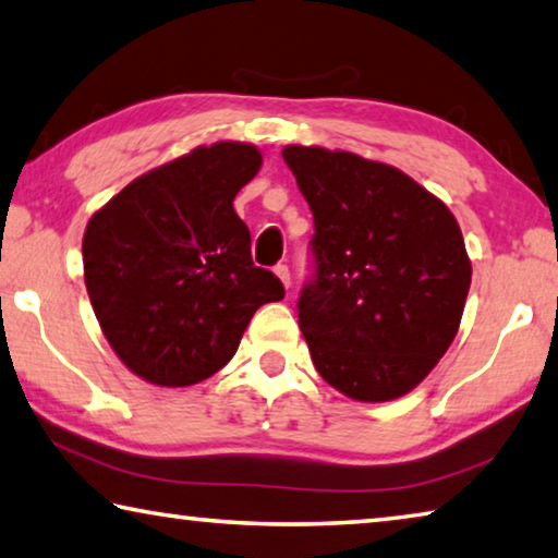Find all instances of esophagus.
<instances>
[{"mask_svg":"<svg viewBox=\"0 0 558 558\" xmlns=\"http://www.w3.org/2000/svg\"><path fill=\"white\" fill-rule=\"evenodd\" d=\"M272 272H276V276L280 278L282 286L290 288V268H288V266H282V263H278V266L272 268Z\"/></svg>","mask_w":558,"mask_h":558,"instance_id":"obj_1","label":"esophagus"}]
</instances>
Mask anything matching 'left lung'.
<instances>
[{
	"mask_svg": "<svg viewBox=\"0 0 558 558\" xmlns=\"http://www.w3.org/2000/svg\"><path fill=\"white\" fill-rule=\"evenodd\" d=\"M282 159L315 219L298 300L315 369L354 401H391L458 335L470 258L456 216L396 167L290 145Z\"/></svg>",
	"mask_w": 558,
	"mask_h": 558,
	"instance_id": "1",
	"label": "left lung"
}]
</instances>
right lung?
<instances>
[{"label": "right lung", "instance_id": "add662e5", "mask_svg": "<svg viewBox=\"0 0 558 558\" xmlns=\"http://www.w3.org/2000/svg\"><path fill=\"white\" fill-rule=\"evenodd\" d=\"M253 145L216 143L137 177L93 214L83 272L102 335L132 374L157 386L209 379L253 313L286 298L253 266L233 199L258 174Z\"/></svg>", "mask_w": 558, "mask_h": 558}]
</instances>
